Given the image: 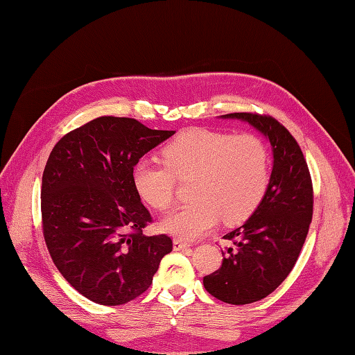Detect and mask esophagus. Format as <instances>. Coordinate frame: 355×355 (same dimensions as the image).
Returning a JSON list of instances; mask_svg holds the SVG:
<instances>
[{
	"mask_svg": "<svg viewBox=\"0 0 355 355\" xmlns=\"http://www.w3.org/2000/svg\"><path fill=\"white\" fill-rule=\"evenodd\" d=\"M189 248H191L189 243H184L182 239L173 241V250H189Z\"/></svg>",
	"mask_w": 355,
	"mask_h": 355,
	"instance_id": "obj_1",
	"label": "esophagus"
}]
</instances>
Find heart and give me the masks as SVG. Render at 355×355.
I'll use <instances>...</instances> for the list:
<instances>
[{
  "mask_svg": "<svg viewBox=\"0 0 355 355\" xmlns=\"http://www.w3.org/2000/svg\"><path fill=\"white\" fill-rule=\"evenodd\" d=\"M163 164L140 160L132 168L139 197L157 210L175 200L177 180H191V202L168 215L162 229L184 241L205 236L220 218L238 224L250 216L266 197L270 155L258 135L189 130L162 149Z\"/></svg>",
  "mask_w": 355,
  "mask_h": 355,
  "instance_id": "b5f03b06",
  "label": "heart"
}]
</instances>
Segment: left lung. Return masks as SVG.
Wrapping results in <instances>:
<instances>
[{
	"label": "left lung",
	"mask_w": 355,
	"mask_h": 355,
	"mask_svg": "<svg viewBox=\"0 0 355 355\" xmlns=\"http://www.w3.org/2000/svg\"><path fill=\"white\" fill-rule=\"evenodd\" d=\"M223 117L245 120L273 146L266 197L243 225L223 236L230 245L223 253L221 267L202 277L214 297L245 305L267 297L291 273L310 229L314 192L302 149L281 122L256 112Z\"/></svg>",
	"instance_id": "obj_1"
}]
</instances>
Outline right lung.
I'll return each instance as SVG.
<instances>
[{"instance_id":"right-lung-1","label":"right lung","mask_w":355,"mask_h":355,"mask_svg":"<svg viewBox=\"0 0 355 355\" xmlns=\"http://www.w3.org/2000/svg\"><path fill=\"white\" fill-rule=\"evenodd\" d=\"M173 135L130 117L102 116L65 134L42 173V233L53 262L74 290L116 306L153 284L168 235L146 236L153 223L132 184V168Z\"/></svg>"}]
</instances>
